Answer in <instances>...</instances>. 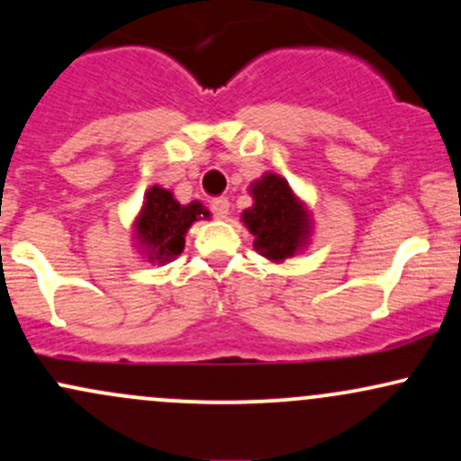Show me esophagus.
I'll return each mask as SVG.
<instances>
[{"mask_svg": "<svg viewBox=\"0 0 461 461\" xmlns=\"http://www.w3.org/2000/svg\"><path fill=\"white\" fill-rule=\"evenodd\" d=\"M212 212H214L216 219H227V214H230V201L225 199V196H219V199H214L210 203Z\"/></svg>", "mask_w": 461, "mask_h": 461, "instance_id": "1", "label": "esophagus"}]
</instances>
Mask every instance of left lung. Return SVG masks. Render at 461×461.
<instances>
[{"instance_id":"obj_1","label":"left lung","mask_w":461,"mask_h":461,"mask_svg":"<svg viewBox=\"0 0 461 461\" xmlns=\"http://www.w3.org/2000/svg\"><path fill=\"white\" fill-rule=\"evenodd\" d=\"M254 205L242 222L254 234V249L273 262L295 256L311 236V214L280 175L267 173L249 185Z\"/></svg>"}]
</instances>
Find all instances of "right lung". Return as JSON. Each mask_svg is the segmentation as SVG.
Returning <instances> with one entry per match:
<instances>
[{"instance_id": "obj_1", "label": "right lung", "mask_w": 461, "mask_h": 461, "mask_svg": "<svg viewBox=\"0 0 461 461\" xmlns=\"http://www.w3.org/2000/svg\"><path fill=\"white\" fill-rule=\"evenodd\" d=\"M201 216H210V212L199 201L181 205L170 190L159 188V185L149 188L138 221H135V239L149 262L166 265L175 260L184 251L185 231Z\"/></svg>"}]
</instances>
